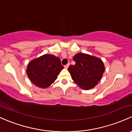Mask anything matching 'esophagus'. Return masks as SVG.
<instances>
[{
	"label": "esophagus",
	"mask_w": 132,
	"mask_h": 132,
	"mask_svg": "<svg viewBox=\"0 0 132 132\" xmlns=\"http://www.w3.org/2000/svg\"><path fill=\"white\" fill-rule=\"evenodd\" d=\"M69 66H70V63H68L67 64H66V65H64V68L66 69H67L69 67Z\"/></svg>",
	"instance_id": "esophagus-1"
}]
</instances>
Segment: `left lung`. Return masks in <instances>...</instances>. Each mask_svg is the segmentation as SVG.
<instances>
[{
  "instance_id": "obj_1",
  "label": "left lung",
  "mask_w": 132,
  "mask_h": 132,
  "mask_svg": "<svg viewBox=\"0 0 132 132\" xmlns=\"http://www.w3.org/2000/svg\"><path fill=\"white\" fill-rule=\"evenodd\" d=\"M75 64L70 65L68 71L78 85L84 90L94 88L104 72V65L99 58L84 53L73 57Z\"/></svg>"
}]
</instances>
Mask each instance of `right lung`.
Listing matches in <instances>:
<instances>
[{
	"label": "right lung",
	"instance_id": "right-lung-1",
	"mask_svg": "<svg viewBox=\"0 0 132 132\" xmlns=\"http://www.w3.org/2000/svg\"><path fill=\"white\" fill-rule=\"evenodd\" d=\"M63 68L59 57L45 54L29 62L26 73L33 84L44 88L49 87L56 80Z\"/></svg>",
	"mask_w": 132,
	"mask_h": 132
}]
</instances>
